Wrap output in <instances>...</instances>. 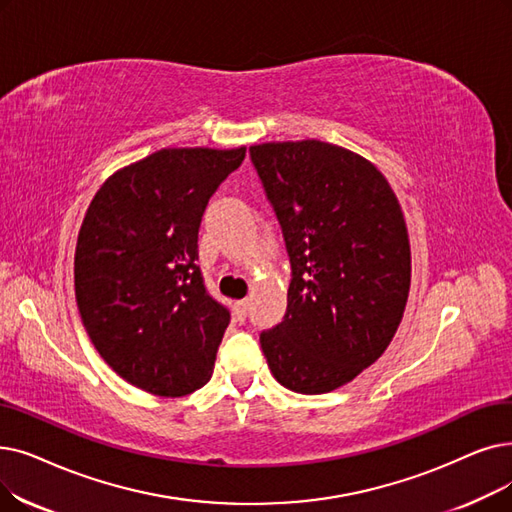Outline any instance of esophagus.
Instances as JSON below:
<instances>
[{
	"label": "esophagus",
	"instance_id": "obj_1",
	"mask_svg": "<svg viewBox=\"0 0 512 512\" xmlns=\"http://www.w3.org/2000/svg\"><path fill=\"white\" fill-rule=\"evenodd\" d=\"M247 309H249V303H247V301H238V303H234V318H236L238 322H244V320H247Z\"/></svg>",
	"mask_w": 512,
	"mask_h": 512
}]
</instances>
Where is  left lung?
I'll return each instance as SVG.
<instances>
[{
    "mask_svg": "<svg viewBox=\"0 0 512 512\" xmlns=\"http://www.w3.org/2000/svg\"><path fill=\"white\" fill-rule=\"evenodd\" d=\"M282 228L291 284L280 324L259 343L276 381L316 395L381 358L410 291V240L385 175L341 146H251Z\"/></svg>",
    "mask_w": 512,
    "mask_h": 512,
    "instance_id": "8db88e82",
    "label": "left lung"
}]
</instances>
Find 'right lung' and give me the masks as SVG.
<instances>
[{
    "label": "right lung",
    "mask_w": 512,
    "mask_h": 512,
    "mask_svg": "<svg viewBox=\"0 0 512 512\" xmlns=\"http://www.w3.org/2000/svg\"><path fill=\"white\" fill-rule=\"evenodd\" d=\"M247 148H163L96 192L75 249V295L94 347L121 379L161 397L201 389L230 311L196 265L209 198Z\"/></svg>",
    "instance_id": "right-lung-1"
}]
</instances>
